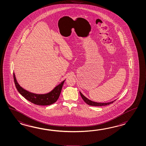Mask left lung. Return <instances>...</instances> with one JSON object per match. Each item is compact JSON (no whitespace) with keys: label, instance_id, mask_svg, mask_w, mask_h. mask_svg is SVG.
Segmentation results:
<instances>
[{"label":"left lung","instance_id":"obj_1","mask_svg":"<svg viewBox=\"0 0 146 146\" xmlns=\"http://www.w3.org/2000/svg\"><path fill=\"white\" fill-rule=\"evenodd\" d=\"M80 94L81 96V98H82V99H83L84 101L87 104L90 105V106H108V105H109V104H112V103L114 102L115 101H116V100H115L113 101L112 102H110L108 103L96 102H94V101H91V100H90L88 99L86 96H84V95H83L82 93H81V92H80Z\"/></svg>","mask_w":146,"mask_h":146}]
</instances>
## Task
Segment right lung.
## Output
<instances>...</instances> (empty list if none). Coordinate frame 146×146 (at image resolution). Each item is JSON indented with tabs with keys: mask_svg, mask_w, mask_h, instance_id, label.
I'll return each instance as SVG.
<instances>
[{
	"mask_svg": "<svg viewBox=\"0 0 146 146\" xmlns=\"http://www.w3.org/2000/svg\"><path fill=\"white\" fill-rule=\"evenodd\" d=\"M13 78L16 88L19 93H20V94L29 101L38 106H49L56 102L57 100L59 98L62 89V86L65 81V80L62 81L60 84L55 87L54 89L48 93L36 94L30 92L21 87L17 80L14 72Z\"/></svg>",
	"mask_w": 146,
	"mask_h": 146,
	"instance_id": "obj_1",
	"label": "right lung"
}]
</instances>
